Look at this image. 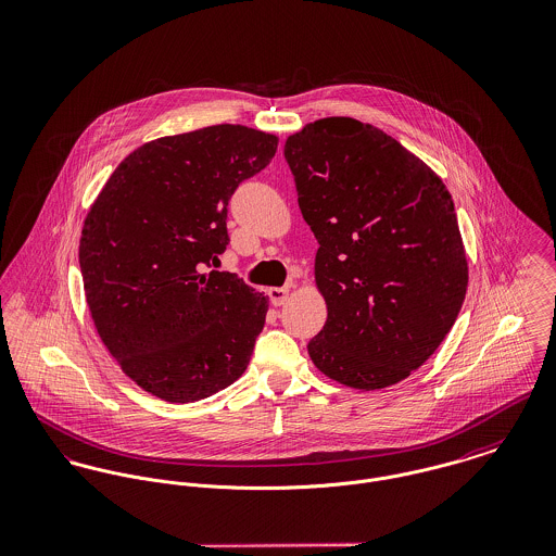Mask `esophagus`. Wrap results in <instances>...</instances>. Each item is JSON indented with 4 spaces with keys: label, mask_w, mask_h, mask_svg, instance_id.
<instances>
[{
    "label": "esophagus",
    "mask_w": 556,
    "mask_h": 556,
    "mask_svg": "<svg viewBox=\"0 0 556 556\" xmlns=\"http://www.w3.org/2000/svg\"><path fill=\"white\" fill-rule=\"evenodd\" d=\"M268 299H270L275 306H281V304H286L288 299H290V290L288 288H270L268 290Z\"/></svg>",
    "instance_id": "obj_1"
}]
</instances>
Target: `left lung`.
Returning a JSON list of instances; mask_svg holds the SVG:
<instances>
[{
    "label": "left lung",
    "instance_id": "8db88e82",
    "mask_svg": "<svg viewBox=\"0 0 556 556\" xmlns=\"http://www.w3.org/2000/svg\"><path fill=\"white\" fill-rule=\"evenodd\" d=\"M283 156L328 304L313 364L364 391L400 383L444 341L468 290L446 186L381 128L344 116L290 135Z\"/></svg>",
    "mask_w": 556,
    "mask_h": 556
}]
</instances>
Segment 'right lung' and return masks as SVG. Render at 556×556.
<instances>
[{"label": "right lung", "instance_id": "add662e5", "mask_svg": "<svg viewBox=\"0 0 556 556\" xmlns=\"http://www.w3.org/2000/svg\"><path fill=\"white\" fill-rule=\"evenodd\" d=\"M275 152V135L241 125L163 137L128 154L86 215L80 270L94 328L161 400L210 397L250 364L268 299L235 273L206 270L230 243V197Z\"/></svg>", "mask_w": 556, "mask_h": 556}]
</instances>
